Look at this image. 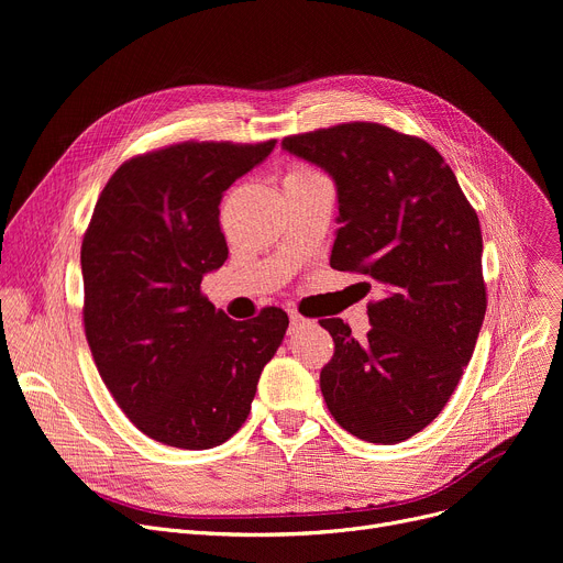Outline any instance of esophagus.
<instances>
[{"mask_svg":"<svg viewBox=\"0 0 563 563\" xmlns=\"http://www.w3.org/2000/svg\"><path fill=\"white\" fill-rule=\"evenodd\" d=\"M308 323H312L310 319H306L303 314H299L297 310H289V331H301L303 327H308Z\"/></svg>","mask_w":563,"mask_h":563,"instance_id":"34e87169","label":"esophagus"}]
</instances>
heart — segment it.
<instances>
[{
    "mask_svg": "<svg viewBox=\"0 0 563 563\" xmlns=\"http://www.w3.org/2000/svg\"><path fill=\"white\" fill-rule=\"evenodd\" d=\"M312 175H319V173H314L310 168H294L287 177H312Z\"/></svg>",
    "mask_w": 563,
    "mask_h": 563,
    "instance_id": "obj_1",
    "label": "heart"
}]
</instances>
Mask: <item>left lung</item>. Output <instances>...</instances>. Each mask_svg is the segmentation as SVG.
I'll use <instances>...</instances> for the list:
<instances>
[{"label":"left lung","mask_w":563,"mask_h":563,"mask_svg":"<svg viewBox=\"0 0 563 563\" xmlns=\"http://www.w3.org/2000/svg\"><path fill=\"white\" fill-rule=\"evenodd\" d=\"M283 151L333 177V269L383 289L365 340L342 319L319 321L335 342L319 374L323 401L349 433L395 445L438 418L475 351L486 314L477 212L433 145L386 125L294 134Z\"/></svg>","instance_id":"8db88e82"}]
</instances>
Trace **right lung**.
<instances>
[{
    "label": "right lung",
    "mask_w": 563,
    "mask_h": 563,
    "mask_svg": "<svg viewBox=\"0 0 563 563\" xmlns=\"http://www.w3.org/2000/svg\"><path fill=\"white\" fill-rule=\"evenodd\" d=\"M276 141H185L128 159L81 242L84 331L115 404L147 438L210 450L240 431L287 331L280 308L234 321L200 291L228 260L223 191Z\"/></svg>",
    "instance_id": "1"
}]
</instances>
